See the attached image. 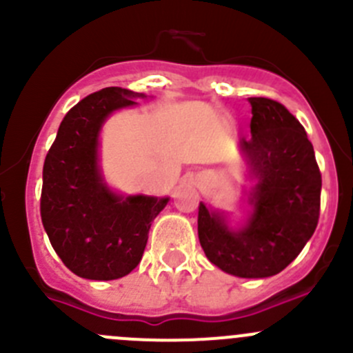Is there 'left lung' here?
I'll list each match as a JSON object with an SVG mask.
<instances>
[{
	"mask_svg": "<svg viewBox=\"0 0 353 353\" xmlns=\"http://www.w3.org/2000/svg\"><path fill=\"white\" fill-rule=\"evenodd\" d=\"M251 140H241L256 183L252 213L239 230L220 213L198 206V237L206 258L230 275L265 279L287 268L314 234L321 206V172L304 126L285 105L249 97Z\"/></svg>",
	"mask_w": 353,
	"mask_h": 353,
	"instance_id": "8db88e82",
	"label": "left lung"
}]
</instances>
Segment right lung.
<instances>
[{"mask_svg":"<svg viewBox=\"0 0 353 353\" xmlns=\"http://www.w3.org/2000/svg\"><path fill=\"white\" fill-rule=\"evenodd\" d=\"M145 97L121 87L87 95L68 110L42 169L41 219L51 245L81 279L116 280L141 261L148 230L169 198L117 196L102 181L99 131L114 110Z\"/></svg>","mask_w":353,"mask_h":353,"instance_id":"1","label":"right lung"}]
</instances>
